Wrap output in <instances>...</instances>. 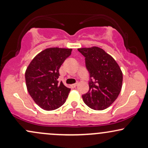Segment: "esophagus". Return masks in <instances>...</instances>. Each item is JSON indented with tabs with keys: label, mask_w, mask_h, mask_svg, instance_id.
<instances>
[{
	"label": "esophagus",
	"mask_w": 148,
	"mask_h": 148,
	"mask_svg": "<svg viewBox=\"0 0 148 148\" xmlns=\"http://www.w3.org/2000/svg\"><path fill=\"white\" fill-rule=\"evenodd\" d=\"M78 85H79V84H78V83H76V84H73V85H72V86H73V87H74V88H76V86H78Z\"/></svg>",
	"instance_id": "esophagus-1"
}]
</instances>
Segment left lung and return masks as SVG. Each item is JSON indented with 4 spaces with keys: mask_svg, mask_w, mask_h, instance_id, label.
<instances>
[{
    "mask_svg": "<svg viewBox=\"0 0 148 148\" xmlns=\"http://www.w3.org/2000/svg\"><path fill=\"white\" fill-rule=\"evenodd\" d=\"M85 57L90 73L89 90L83 100L92 109L101 111L118 98L123 86V72L111 56L97 47L78 49Z\"/></svg>",
    "mask_w": 148,
    "mask_h": 148,
    "instance_id": "left-lung-1",
    "label": "left lung"
}]
</instances>
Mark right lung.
Returning a JSON list of instances; mask_svg holds the SVG:
<instances>
[{
  "instance_id": "right-lung-1",
  "label": "right lung",
  "mask_w": 148,
  "mask_h": 148,
  "mask_svg": "<svg viewBox=\"0 0 148 148\" xmlns=\"http://www.w3.org/2000/svg\"><path fill=\"white\" fill-rule=\"evenodd\" d=\"M72 49L58 47L46 49L32 60L25 73L28 92L42 109L52 111L65 102L70 91L61 81L58 82L59 69Z\"/></svg>"
}]
</instances>
